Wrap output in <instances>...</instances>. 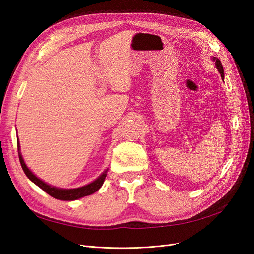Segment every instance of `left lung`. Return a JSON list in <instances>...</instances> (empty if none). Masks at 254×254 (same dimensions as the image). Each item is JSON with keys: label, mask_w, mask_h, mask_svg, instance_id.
Masks as SVG:
<instances>
[{"label": "left lung", "mask_w": 254, "mask_h": 254, "mask_svg": "<svg viewBox=\"0 0 254 254\" xmlns=\"http://www.w3.org/2000/svg\"><path fill=\"white\" fill-rule=\"evenodd\" d=\"M214 60H215V64H216L218 71H219V73L221 75V78H222V80H224V67H222V64L220 63V60L218 58H216V57H214Z\"/></svg>", "instance_id": "8db88e82"}]
</instances>
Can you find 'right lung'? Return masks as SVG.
<instances>
[{
	"label": "right lung",
	"mask_w": 254,
	"mask_h": 254,
	"mask_svg": "<svg viewBox=\"0 0 254 254\" xmlns=\"http://www.w3.org/2000/svg\"><path fill=\"white\" fill-rule=\"evenodd\" d=\"M17 143H18L19 159H20V163H21L23 171H24L25 175L28 177L29 180H32L35 184H37V186L40 189H42L44 191H47L50 196L56 198V199H59V200H76V199H78V198L93 194L96 190H98L102 188L106 176H107V171L104 172L103 175L99 176L95 181H93L92 183L88 184V186H84L82 188L73 189V190H63V189H58V188H54V187L49 186V184L43 182L39 178H37V177L28 170L27 166L24 163V160H23V158H22L21 152H20L19 139L17 140Z\"/></svg>",
	"instance_id": "1"
}]
</instances>
